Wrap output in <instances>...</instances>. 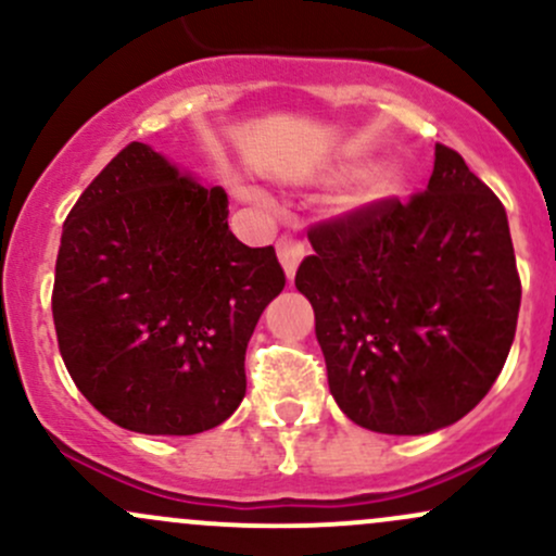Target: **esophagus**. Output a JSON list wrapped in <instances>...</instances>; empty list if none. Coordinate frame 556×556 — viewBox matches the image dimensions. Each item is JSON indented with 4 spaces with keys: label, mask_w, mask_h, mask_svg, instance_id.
<instances>
[{
    "label": "esophagus",
    "mask_w": 556,
    "mask_h": 556,
    "mask_svg": "<svg viewBox=\"0 0 556 556\" xmlns=\"http://www.w3.org/2000/svg\"><path fill=\"white\" fill-rule=\"evenodd\" d=\"M277 255H279V264L285 266V274H288V279H292V277H295L298 266H301L303 255H306V245H303L298 237L285 235V237H279V242H277Z\"/></svg>",
    "instance_id": "1"
}]
</instances>
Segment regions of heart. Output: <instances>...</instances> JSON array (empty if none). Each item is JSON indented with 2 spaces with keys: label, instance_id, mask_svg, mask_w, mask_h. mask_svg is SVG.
I'll list each match as a JSON object with an SVG mask.
<instances>
[{
  "label": "heart",
  "instance_id": "heart-1",
  "mask_svg": "<svg viewBox=\"0 0 556 556\" xmlns=\"http://www.w3.org/2000/svg\"><path fill=\"white\" fill-rule=\"evenodd\" d=\"M404 187H406L404 168L382 166V168L371 170L367 179L362 181V187H358V192L351 198L348 208L369 211V208H375V205L386 203V200L399 198V194L404 192Z\"/></svg>",
  "mask_w": 556,
  "mask_h": 556
}]
</instances>
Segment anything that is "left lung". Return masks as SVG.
Listing matches in <instances>:
<instances>
[{
    "mask_svg": "<svg viewBox=\"0 0 556 556\" xmlns=\"http://www.w3.org/2000/svg\"><path fill=\"white\" fill-rule=\"evenodd\" d=\"M295 288L316 316L329 393L351 422L425 435L496 382L520 314L502 200L435 144L425 192L321 222Z\"/></svg>",
    "mask_w": 556,
    "mask_h": 556,
    "instance_id": "left-lung-1",
    "label": "left lung"
}]
</instances>
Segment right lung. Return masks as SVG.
<instances>
[{"label":"right lung","instance_id":"right-lung-1","mask_svg":"<svg viewBox=\"0 0 556 556\" xmlns=\"http://www.w3.org/2000/svg\"><path fill=\"white\" fill-rule=\"evenodd\" d=\"M222 187H203L131 142L63 224L52 316L84 399L144 435H194L245 399V351L285 288L274 248L229 231Z\"/></svg>","mask_w":556,"mask_h":556}]
</instances>
